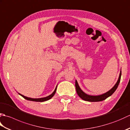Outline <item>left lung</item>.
Segmentation results:
<instances>
[{
	"instance_id": "8db88e82",
	"label": "left lung",
	"mask_w": 130,
	"mask_h": 130,
	"mask_svg": "<svg viewBox=\"0 0 130 130\" xmlns=\"http://www.w3.org/2000/svg\"><path fill=\"white\" fill-rule=\"evenodd\" d=\"M121 77V70L120 71V75H119V77H118V80L116 83V84L113 86V87L112 89H111L109 90L108 91V92H107L106 93L102 94L99 95H90L87 94L86 93H85L81 89V88H80L79 85L78 83V82H77L76 80H75V88H76V93L78 94V95L80 96V98H81L82 99H83L84 101H85L100 102V101H104L108 97H109V96L112 95V94H113V93L116 91V90L117 89V88L120 82Z\"/></svg>"
}]
</instances>
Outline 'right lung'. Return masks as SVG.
<instances>
[{
    "label": "right lung",
    "instance_id": "1",
    "mask_svg": "<svg viewBox=\"0 0 130 130\" xmlns=\"http://www.w3.org/2000/svg\"><path fill=\"white\" fill-rule=\"evenodd\" d=\"M57 86L56 85V88H55V90L54 91V92L52 93V94H51L50 95H49L48 96H47L46 97H43V98H29V97H27V96H24L22 94H21L19 93L18 94L20 95H21L22 96H23V97L27 99V100L28 101H34V102H44V101H48L49 99H50L52 97H53V96L55 95V93H56V89H57Z\"/></svg>",
    "mask_w": 130,
    "mask_h": 130
}]
</instances>
